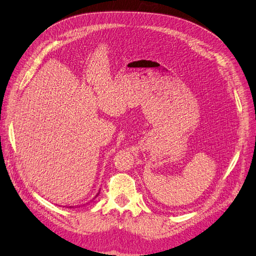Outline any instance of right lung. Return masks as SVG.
Here are the masks:
<instances>
[{"label":"right lung","mask_w":256,"mask_h":256,"mask_svg":"<svg viewBox=\"0 0 256 256\" xmlns=\"http://www.w3.org/2000/svg\"><path fill=\"white\" fill-rule=\"evenodd\" d=\"M98 194H99V193H97V196H98ZM96 196H95V198H96Z\"/></svg>","instance_id":"obj_1"}]
</instances>
